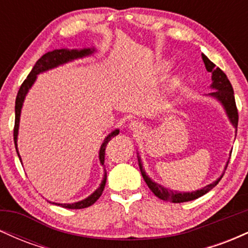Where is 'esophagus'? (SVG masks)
<instances>
[{
	"label": "esophagus",
	"mask_w": 248,
	"mask_h": 248,
	"mask_svg": "<svg viewBox=\"0 0 248 248\" xmlns=\"http://www.w3.org/2000/svg\"><path fill=\"white\" fill-rule=\"evenodd\" d=\"M129 128L133 130V132H141V130L143 129V124L139 121H133L130 122Z\"/></svg>",
	"instance_id": "1"
}]
</instances>
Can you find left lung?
Wrapping results in <instances>:
<instances>
[{
    "label": "left lung",
    "instance_id": "left-lung-1",
    "mask_svg": "<svg viewBox=\"0 0 248 248\" xmlns=\"http://www.w3.org/2000/svg\"><path fill=\"white\" fill-rule=\"evenodd\" d=\"M202 58H203V62L204 64H205L206 70L212 73L211 87L215 91H212L211 93H209V95L212 96V98H215L216 100H218L221 105H223L225 112H226L227 116H229L230 121H231V124L234 126L235 130H237L238 119H239L238 109H237V105H235L234 92H233V87L231 82H230L229 79H227L226 75H225L223 71L219 69V67L216 66V65L213 64V62L210 61L205 55L202 53ZM138 160H139V166H140L142 177H143L144 181H146L148 187L152 190L156 197L162 199V201L171 202V203H184V202L193 201V199L202 197V196L205 195L206 192H209L210 190L213 189V187L217 186L218 182L220 181L221 177H223V175H221L217 181H215L213 183L209 184V186H204L203 189L197 190V191L177 192V191H173V190L168 189V187H164L163 186H161V184L155 183V182L152 181V178L148 177L146 171H144L143 167H142L141 158L139 157V155H138ZM227 164H229V162H227ZM225 169H226V168H225Z\"/></svg>",
    "mask_w": 248,
    "mask_h": 248
}]
</instances>
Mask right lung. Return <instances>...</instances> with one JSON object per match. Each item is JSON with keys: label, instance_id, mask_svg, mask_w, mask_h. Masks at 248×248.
<instances>
[{"label": "right lung", "instance_id": "add662e5", "mask_svg": "<svg viewBox=\"0 0 248 248\" xmlns=\"http://www.w3.org/2000/svg\"><path fill=\"white\" fill-rule=\"evenodd\" d=\"M94 47H88V49H81V50H69V49H61V50H53L50 51V52L43 55L41 58L37 61V62L33 66V69L31 70L29 76L27 77V79L23 81V84L19 87L18 93H17L16 96V102H15V127H14V141H15V147L16 152L18 154V150H17V135H18V127H19V116H21V109L22 106H23V102L25 99V95L29 92L31 86L33 85V82L36 81L37 75L39 73L45 72V71H49L51 69H55V67L59 66V65L65 64V62H69L75 61V59L82 58V57H86L92 55L94 52ZM120 130L115 129L113 130L112 133H109L107 135V138L105 139L104 142H102L100 147V152H99V160H100V163H105V150H106V146L108 142L110 141V139L114 138L115 135H118ZM18 157L21 160V156L18 154ZM107 179V172L105 171L104 179L101 181L100 186L95 190L94 192L91 196H88L87 198L82 199V201L76 202V203L72 204H61V203H52L56 204V205H59L62 207H65V209H85V207H88L95 203L98 201L99 197L102 195V191L105 189V184H106ZM51 203V202H50Z\"/></svg>", "mask_w": 248, "mask_h": 248}]
</instances>
